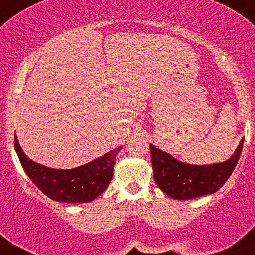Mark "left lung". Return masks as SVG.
I'll use <instances>...</instances> for the list:
<instances>
[{
	"instance_id": "obj_1",
	"label": "left lung",
	"mask_w": 255,
	"mask_h": 255,
	"mask_svg": "<svg viewBox=\"0 0 255 255\" xmlns=\"http://www.w3.org/2000/svg\"><path fill=\"white\" fill-rule=\"evenodd\" d=\"M242 147L243 139L234 155L225 162L196 166L180 162L170 153L150 144L153 179L159 189L174 200H191L214 194L230 178L239 162Z\"/></svg>"
}]
</instances>
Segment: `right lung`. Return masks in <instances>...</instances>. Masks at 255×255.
<instances>
[{
	"label": "right lung",
	"mask_w": 255,
	"mask_h": 255,
	"mask_svg": "<svg viewBox=\"0 0 255 255\" xmlns=\"http://www.w3.org/2000/svg\"><path fill=\"white\" fill-rule=\"evenodd\" d=\"M14 147L19 161L38 189L50 200L64 203H87L105 191L114 175L115 158L122 146L72 169H55L36 163L24 153L18 136Z\"/></svg>",
	"instance_id": "1"
}]
</instances>
